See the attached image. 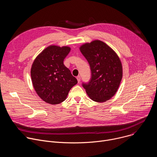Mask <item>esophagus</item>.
Listing matches in <instances>:
<instances>
[{"label":"esophagus","mask_w":157,"mask_h":157,"mask_svg":"<svg viewBox=\"0 0 157 157\" xmlns=\"http://www.w3.org/2000/svg\"><path fill=\"white\" fill-rule=\"evenodd\" d=\"M76 79H77V80H78V82H80V80H81V77H80V76H78L77 78H76Z\"/></svg>","instance_id":"obj_1"}]
</instances>
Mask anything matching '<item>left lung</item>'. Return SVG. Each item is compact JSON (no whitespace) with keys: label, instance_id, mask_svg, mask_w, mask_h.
Instances as JSON below:
<instances>
[{"label":"left lung","instance_id":"8db88e82","mask_svg":"<svg viewBox=\"0 0 157 157\" xmlns=\"http://www.w3.org/2000/svg\"><path fill=\"white\" fill-rule=\"evenodd\" d=\"M90 66L91 78L82 83L88 96L103 102L113 97L122 78V66L117 53L100 40L83 44L79 48Z\"/></svg>","mask_w":157,"mask_h":157}]
</instances>
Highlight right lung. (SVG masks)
Returning <instances> with one entry per match:
<instances>
[{"mask_svg":"<svg viewBox=\"0 0 157 157\" xmlns=\"http://www.w3.org/2000/svg\"><path fill=\"white\" fill-rule=\"evenodd\" d=\"M71 50L69 47L50 45L35 59L31 68V78L38 96L50 104L63 102L70 89L78 83L63 61Z\"/></svg>","mask_w":157,"mask_h":157,"instance_id":"1","label":"right lung"}]
</instances>
